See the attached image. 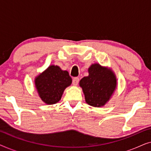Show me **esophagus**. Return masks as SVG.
Returning <instances> with one entry per match:
<instances>
[{"label": "esophagus", "instance_id": "obj_1", "mask_svg": "<svg viewBox=\"0 0 151 151\" xmlns=\"http://www.w3.org/2000/svg\"><path fill=\"white\" fill-rule=\"evenodd\" d=\"M79 78L78 77H76V78H73V84L74 86H76L78 85V84L79 83Z\"/></svg>", "mask_w": 151, "mask_h": 151}]
</instances>
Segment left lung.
I'll return each mask as SVG.
<instances>
[{
	"label": "left lung",
	"mask_w": 151,
	"mask_h": 151,
	"mask_svg": "<svg viewBox=\"0 0 151 151\" xmlns=\"http://www.w3.org/2000/svg\"><path fill=\"white\" fill-rule=\"evenodd\" d=\"M88 71V76L80 81L86 102L94 107L103 106L116 88V77L113 71L99 64H93Z\"/></svg>",
	"instance_id": "1"
}]
</instances>
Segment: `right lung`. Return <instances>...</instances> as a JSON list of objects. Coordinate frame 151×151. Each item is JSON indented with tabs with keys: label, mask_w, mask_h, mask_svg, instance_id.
I'll return each mask as SVG.
<instances>
[{
	"label": "right lung",
	"mask_w": 151,
	"mask_h": 151,
	"mask_svg": "<svg viewBox=\"0 0 151 151\" xmlns=\"http://www.w3.org/2000/svg\"><path fill=\"white\" fill-rule=\"evenodd\" d=\"M72 79L67 71L58 66L51 65L35 79L39 96L47 104H53L60 100L64 91L71 85Z\"/></svg>",
	"instance_id": "add662e5"
}]
</instances>
